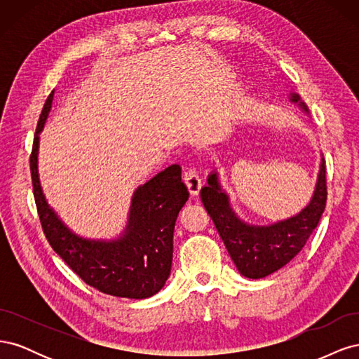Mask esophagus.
Instances as JSON below:
<instances>
[{
	"label": "esophagus",
	"instance_id": "1",
	"mask_svg": "<svg viewBox=\"0 0 359 359\" xmlns=\"http://www.w3.org/2000/svg\"><path fill=\"white\" fill-rule=\"evenodd\" d=\"M184 181H186L189 191L193 194V196L199 194L201 187H202V180L196 170H187L186 173H184Z\"/></svg>",
	"mask_w": 359,
	"mask_h": 359
}]
</instances>
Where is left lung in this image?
<instances>
[{
	"label": "left lung",
	"instance_id": "left-lung-1",
	"mask_svg": "<svg viewBox=\"0 0 359 359\" xmlns=\"http://www.w3.org/2000/svg\"><path fill=\"white\" fill-rule=\"evenodd\" d=\"M289 102L309 115V107L298 93H290ZM206 182L208 184L201 189L202 203L219 231L236 269L247 278H264L289 264L318 227L327 205V180L322 154L316 184L309 203L299 212L274 223L253 224L243 220L232 208L231 198L222 186L217 169L210 173Z\"/></svg>",
	"mask_w": 359,
	"mask_h": 359
}]
</instances>
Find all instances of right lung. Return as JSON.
<instances>
[{
    "mask_svg": "<svg viewBox=\"0 0 359 359\" xmlns=\"http://www.w3.org/2000/svg\"><path fill=\"white\" fill-rule=\"evenodd\" d=\"M53 94L48 97L29 158L32 189L43 232L55 253L86 285L119 298L145 299L156 295L170 276L173 229L189 190L180 165H172L139 186L130 202L127 223L111 240L74 233L48 203L39 177L40 133L46 124Z\"/></svg>",
    "mask_w": 359,
    "mask_h": 359,
    "instance_id": "right-lung-1",
    "label": "right lung"
}]
</instances>
